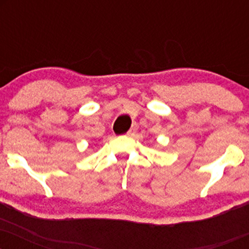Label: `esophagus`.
Instances as JSON below:
<instances>
[{
    "mask_svg": "<svg viewBox=\"0 0 249 249\" xmlns=\"http://www.w3.org/2000/svg\"><path fill=\"white\" fill-rule=\"evenodd\" d=\"M136 131H137V128L136 127H132V128H130V131H128V132L126 133V136L127 137H132L134 133H136Z\"/></svg>",
    "mask_w": 249,
    "mask_h": 249,
    "instance_id": "esophagus-1",
    "label": "esophagus"
}]
</instances>
